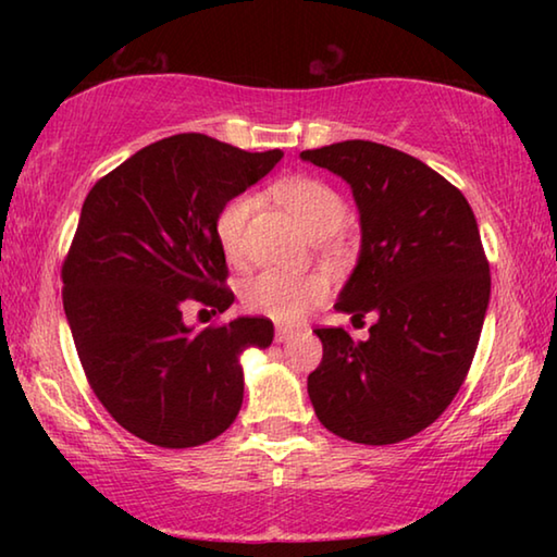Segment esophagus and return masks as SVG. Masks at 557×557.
<instances>
[{
  "label": "esophagus",
  "instance_id": "esophagus-1",
  "mask_svg": "<svg viewBox=\"0 0 557 557\" xmlns=\"http://www.w3.org/2000/svg\"><path fill=\"white\" fill-rule=\"evenodd\" d=\"M299 334V329H295V326H285V324H280L277 329H275V342H280V344H285V342H289V338H295Z\"/></svg>",
  "mask_w": 557,
  "mask_h": 557
}]
</instances>
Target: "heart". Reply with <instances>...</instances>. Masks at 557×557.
Returning <instances> with one entry per match:
<instances>
[{
    "label": "heart",
    "mask_w": 557,
    "mask_h": 557,
    "mask_svg": "<svg viewBox=\"0 0 557 557\" xmlns=\"http://www.w3.org/2000/svg\"><path fill=\"white\" fill-rule=\"evenodd\" d=\"M270 191L314 238L336 233L346 219L344 199L322 178L289 176L272 184ZM252 211H256L252 196L240 194L233 196L215 215V238L231 265H245L248 260L245 228ZM326 292L329 282L319 272L287 275V272L268 270L245 282L240 297L245 309L252 314L275 319V322H297L326 297Z\"/></svg>",
    "instance_id": "obj_1"
}]
</instances>
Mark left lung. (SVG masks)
<instances>
[{
	"label": "left lung",
	"instance_id": "1",
	"mask_svg": "<svg viewBox=\"0 0 557 557\" xmlns=\"http://www.w3.org/2000/svg\"><path fill=\"white\" fill-rule=\"evenodd\" d=\"M299 157L342 176L361 215V252L336 309L379 317L366 342L314 329L324 356L309 400L334 435L395 445L447 410L482 336L492 275L474 211L400 149L346 139Z\"/></svg>",
	"mask_w": 557,
	"mask_h": 557
}]
</instances>
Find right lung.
<instances>
[{"instance_id": "1", "label": "right lung", "mask_w": 557, "mask_h": 557, "mask_svg": "<svg viewBox=\"0 0 557 557\" xmlns=\"http://www.w3.org/2000/svg\"><path fill=\"white\" fill-rule=\"evenodd\" d=\"M280 159L188 132L139 149L86 196L61 270L65 319L92 393L149 445L196 447L228 430L240 354L272 344L270 319L194 334L184 309L233 305L215 215Z\"/></svg>"}]
</instances>
